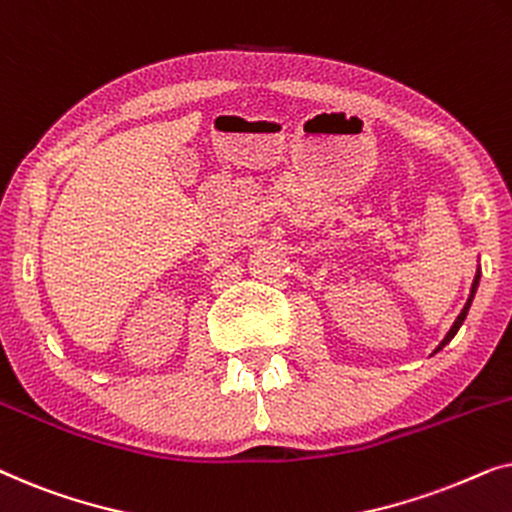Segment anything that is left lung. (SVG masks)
<instances>
[{"label": "left lung", "instance_id": "1", "mask_svg": "<svg viewBox=\"0 0 512 512\" xmlns=\"http://www.w3.org/2000/svg\"><path fill=\"white\" fill-rule=\"evenodd\" d=\"M478 286H480V265H478V272H475V279H473V286H471V296H468V300H466V305H464V310L459 312V317L454 319V324H452V328L450 331H447V335L443 338V342H440V345L436 347V352H440V349H443L447 342H450L454 335H457V331L461 328V324H464V319H466V314H468V310H471V303H473V298H475V291H478ZM433 352V354H436Z\"/></svg>", "mask_w": 512, "mask_h": 512}]
</instances>
